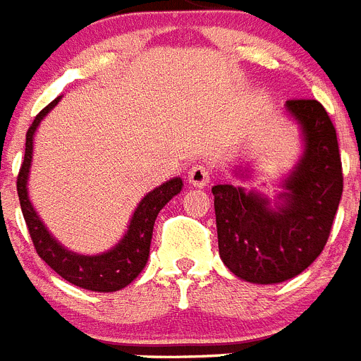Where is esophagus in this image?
<instances>
[{
    "label": "esophagus",
    "mask_w": 361,
    "mask_h": 361,
    "mask_svg": "<svg viewBox=\"0 0 361 361\" xmlns=\"http://www.w3.org/2000/svg\"><path fill=\"white\" fill-rule=\"evenodd\" d=\"M211 181V169L203 165V163H196L194 167L189 169V183L194 185V187H207Z\"/></svg>",
    "instance_id": "obj_1"
}]
</instances>
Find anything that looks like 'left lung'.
Here are the masks:
<instances>
[{
	"instance_id": "8db88e82",
	"label": "left lung",
	"mask_w": 361,
	"mask_h": 361,
	"mask_svg": "<svg viewBox=\"0 0 361 361\" xmlns=\"http://www.w3.org/2000/svg\"><path fill=\"white\" fill-rule=\"evenodd\" d=\"M303 152L269 200L240 185H214L219 258L240 280L272 285L305 271L324 250L343 192L336 128L316 99H289ZM249 167L236 174L249 176Z\"/></svg>"
}]
</instances>
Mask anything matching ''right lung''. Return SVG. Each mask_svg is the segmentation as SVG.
I'll list each match as a JSON object with an SVG mask.
<instances>
[{
  "label": "right lung",
  "instance_id": "1",
  "mask_svg": "<svg viewBox=\"0 0 361 361\" xmlns=\"http://www.w3.org/2000/svg\"><path fill=\"white\" fill-rule=\"evenodd\" d=\"M56 98L36 116V120L30 125L25 143V158L21 163L20 176H18V196H20L21 212H23L25 224L29 228L32 243L39 258L49 265L52 271L58 272L68 283L81 287V289L94 290V293H114L128 283H133L137 274L145 269L150 252V240H152V228L158 218V212L167 205L174 196L181 190L183 181L181 178H172L163 185L150 190L143 200L137 203L127 233L123 234L112 249L105 250L102 255H78L74 250L67 249L49 233V228L37 216L29 198V174L32 165L34 136L47 114H49L58 102Z\"/></svg>",
  "mask_w": 361,
  "mask_h": 361
}]
</instances>
